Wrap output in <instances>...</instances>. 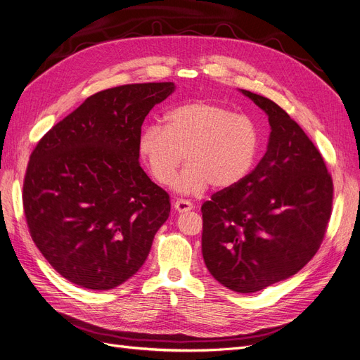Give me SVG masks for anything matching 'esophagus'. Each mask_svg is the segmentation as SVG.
I'll use <instances>...</instances> for the list:
<instances>
[{"label": "esophagus", "instance_id": "obj_1", "mask_svg": "<svg viewBox=\"0 0 360 360\" xmlns=\"http://www.w3.org/2000/svg\"><path fill=\"white\" fill-rule=\"evenodd\" d=\"M173 207H175L178 214H185V212H190L193 209V203L188 200H176L173 203Z\"/></svg>", "mask_w": 360, "mask_h": 360}]
</instances>
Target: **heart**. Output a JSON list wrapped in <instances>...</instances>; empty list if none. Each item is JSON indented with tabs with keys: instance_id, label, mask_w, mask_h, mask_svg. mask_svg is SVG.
Masks as SVG:
<instances>
[{
	"instance_id": "obj_1",
	"label": "heart",
	"mask_w": 360,
	"mask_h": 360,
	"mask_svg": "<svg viewBox=\"0 0 360 360\" xmlns=\"http://www.w3.org/2000/svg\"><path fill=\"white\" fill-rule=\"evenodd\" d=\"M165 127L146 126L138 151L150 175L170 185L185 157L187 167L173 184L181 194H200L209 185L218 190L242 182L259 151V133L246 115L222 105L197 101L170 110Z\"/></svg>"
}]
</instances>
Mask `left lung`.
I'll list each match as a JSON object with an SVG mask.
<instances>
[{
  "mask_svg": "<svg viewBox=\"0 0 360 360\" xmlns=\"http://www.w3.org/2000/svg\"><path fill=\"white\" fill-rule=\"evenodd\" d=\"M242 91L267 114L270 136L258 166L202 206L209 273L252 294L297 274L321 246L330 218L332 178L314 143L281 106Z\"/></svg>",
  "mask_w": 360,
  "mask_h": 360,
  "instance_id": "1",
  "label": "left lung"
}]
</instances>
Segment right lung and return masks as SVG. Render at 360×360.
<instances>
[{"label":"right lung","mask_w":360,"mask_h":360,"mask_svg":"<svg viewBox=\"0 0 360 360\" xmlns=\"http://www.w3.org/2000/svg\"><path fill=\"white\" fill-rule=\"evenodd\" d=\"M173 83L106 89L53 126L31 154L23 209L34 243L66 281L108 290L136 274L170 214L139 165L141 126Z\"/></svg>","instance_id":"add662e5"}]
</instances>
